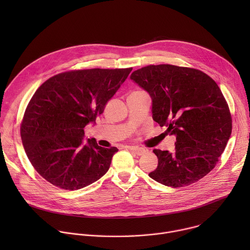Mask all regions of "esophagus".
Returning a JSON list of instances; mask_svg holds the SVG:
<instances>
[{"mask_svg":"<svg viewBox=\"0 0 250 250\" xmlns=\"http://www.w3.org/2000/svg\"><path fill=\"white\" fill-rule=\"evenodd\" d=\"M129 149L134 152L136 155H142L146 152V150L144 147H138V146H130Z\"/></svg>","mask_w":250,"mask_h":250,"instance_id":"esophagus-1","label":"esophagus"}]
</instances>
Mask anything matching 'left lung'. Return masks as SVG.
Masks as SVG:
<instances>
[{
    "label": "left lung",
    "instance_id": "left-lung-1",
    "mask_svg": "<svg viewBox=\"0 0 250 250\" xmlns=\"http://www.w3.org/2000/svg\"><path fill=\"white\" fill-rule=\"evenodd\" d=\"M130 79L149 94L153 121L176 136L173 152L153 150L158 165L149 177L174 188L202 179L231 134L229 109L217 83L200 70L169 64L138 69Z\"/></svg>",
    "mask_w": 250,
    "mask_h": 250
}]
</instances>
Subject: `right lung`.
I'll list each match as a JSON object with an SVG mask.
<instances>
[{
  "label": "right lung",
  "mask_w": 250,
  "mask_h": 250,
  "mask_svg": "<svg viewBox=\"0 0 250 250\" xmlns=\"http://www.w3.org/2000/svg\"><path fill=\"white\" fill-rule=\"evenodd\" d=\"M132 68L87 69L60 73L45 81L25 110L21 135L25 153L41 176L54 186L78 190L108 172L117 147L84 139Z\"/></svg>",
  "instance_id": "right-lung-1"
}]
</instances>
